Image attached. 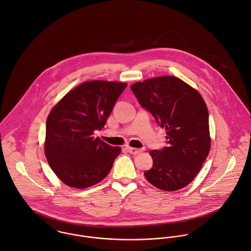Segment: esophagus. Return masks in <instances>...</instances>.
<instances>
[{
	"label": "esophagus",
	"instance_id": "34e87169",
	"mask_svg": "<svg viewBox=\"0 0 251 251\" xmlns=\"http://www.w3.org/2000/svg\"><path fill=\"white\" fill-rule=\"evenodd\" d=\"M127 151L131 154H139L144 151V149H135V148H127Z\"/></svg>",
	"mask_w": 251,
	"mask_h": 251
}]
</instances>
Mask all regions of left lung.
Here are the masks:
<instances>
[{"instance_id": "obj_1", "label": "left lung", "mask_w": 251, "mask_h": 251, "mask_svg": "<svg viewBox=\"0 0 251 251\" xmlns=\"http://www.w3.org/2000/svg\"><path fill=\"white\" fill-rule=\"evenodd\" d=\"M131 89L167 132L169 147L150 152L153 167L145 173L147 180L164 191L185 187L200 172L210 150L204 100L195 88L173 75L139 81Z\"/></svg>"}]
</instances>
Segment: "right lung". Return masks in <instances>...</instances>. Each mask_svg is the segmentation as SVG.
<instances>
[{
  "label": "right lung",
  "mask_w": 251,
  "mask_h": 251,
  "mask_svg": "<svg viewBox=\"0 0 251 251\" xmlns=\"http://www.w3.org/2000/svg\"><path fill=\"white\" fill-rule=\"evenodd\" d=\"M127 83L85 81L68 92L51 109L47 120L45 154L54 174L66 185L83 189L102 180L120 154L95 130L103 128Z\"/></svg>",
  "instance_id": "right-lung-1"
}]
</instances>
